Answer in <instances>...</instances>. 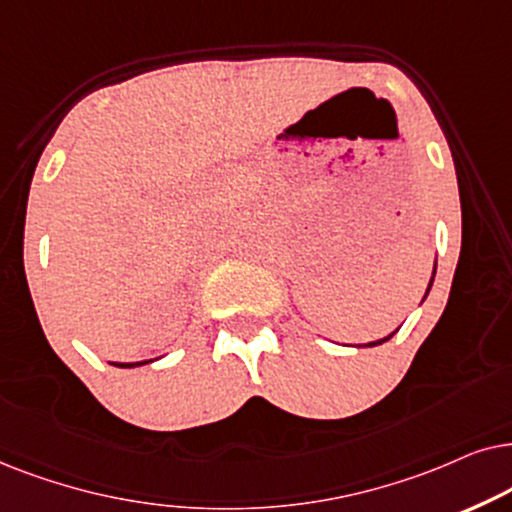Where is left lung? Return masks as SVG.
Wrapping results in <instances>:
<instances>
[{
	"label": "left lung",
	"mask_w": 512,
	"mask_h": 512,
	"mask_svg": "<svg viewBox=\"0 0 512 512\" xmlns=\"http://www.w3.org/2000/svg\"><path fill=\"white\" fill-rule=\"evenodd\" d=\"M433 276H435V271H433ZM431 285H433V278H431ZM431 285H428V290H431ZM393 335H388V337H384V339H379V342H370V344H365V346H377V344H384V342H388V339H391Z\"/></svg>",
	"instance_id": "1"
}]
</instances>
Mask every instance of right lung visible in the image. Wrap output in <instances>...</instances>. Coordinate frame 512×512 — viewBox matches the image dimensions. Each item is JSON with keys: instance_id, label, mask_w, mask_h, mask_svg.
<instances>
[{"instance_id": "1", "label": "right lung", "mask_w": 512, "mask_h": 512, "mask_svg": "<svg viewBox=\"0 0 512 512\" xmlns=\"http://www.w3.org/2000/svg\"><path fill=\"white\" fill-rule=\"evenodd\" d=\"M147 363V360H145ZM145 363H112V365H119V367H135V365H145Z\"/></svg>"}]
</instances>
